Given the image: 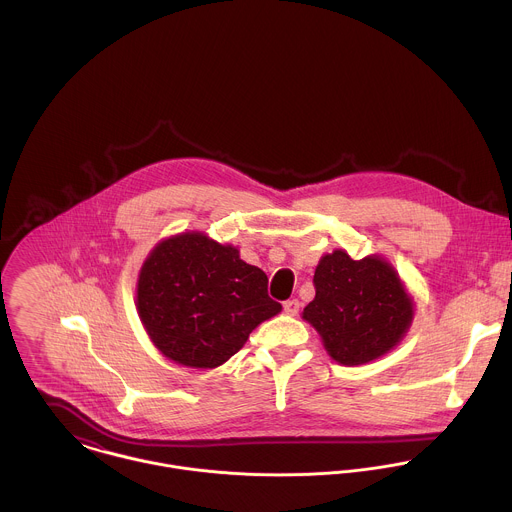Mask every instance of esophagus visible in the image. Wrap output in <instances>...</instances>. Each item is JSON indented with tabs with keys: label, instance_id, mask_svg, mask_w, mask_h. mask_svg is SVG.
<instances>
[{
	"label": "esophagus",
	"instance_id": "34e87169",
	"mask_svg": "<svg viewBox=\"0 0 512 512\" xmlns=\"http://www.w3.org/2000/svg\"><path fill=\"white\" fill-rule=\"evenodd\" d=\"M299 307H301V303H299L297 299H288V301H284V311H286V313H290V315H297V313H299Z\"/></svg>",
	"mask_w": 512,
	"mask_h": 512
}]
</instances>
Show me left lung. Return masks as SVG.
<instances>
[{
	"label": "left lung",
	"instance_id": "1",
	"mask_svg": "<svg viewBox=\"0 0 512 512\" xmlns=\"http://www.w3.org/2000/svg\"><path fill=\"white\" fill-rule=\"evenodd\" d=\"M315 299L303 309L341 365H365L388 353L412 321V301L396 272L380 258L353 260L335 250L313 276Z\"/></svg>",
	"mask_w": 512,
	"mask_h": 512
}]
</instances>
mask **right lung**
I'll use <instances>...</instances> for the list:
<instances>
[{
  "mask_svg": "<svg viewBox=\"0 0 512 512\" xmlns=\"http://www.w3.org/2000/svg\"><path fill=\"white\" fill-rule=\"evenodd\" d=\"M138 309L147 335L167 359L215 368L282 305L268 295V276L240 260L236 248L185 232L149 254L138 282Z\"/></svg>",
  "mask_w": 512,
  "mask_h": 512,
  "instance_id": "add662e5",
  "label": "right lung"
}]
</instances>
